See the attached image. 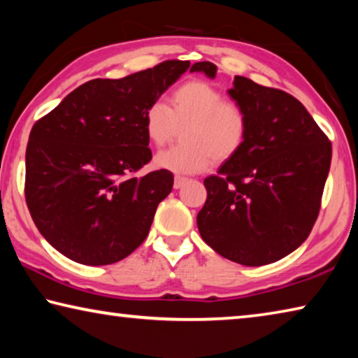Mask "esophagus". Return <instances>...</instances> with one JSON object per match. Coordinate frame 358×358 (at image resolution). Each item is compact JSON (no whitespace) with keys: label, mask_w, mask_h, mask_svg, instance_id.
Wrapping results in <instances>:
<instances>
[{"label":"esophagus","mask_w":358,"mask_h":358,"mask_svg":"<svg viewBox=\"0 0 358 358\" xmlns=\"http://www.w3.org/2000/svg\"><path fill=\"white\" fill-rule=\"evenodd\" d=\"M186 181H187L186 177H180V175H177V177H175V181H173V187H175V189H180V187L183 186Z\"/></svg>","instance_id":"esophagus-1"}]
</instances>
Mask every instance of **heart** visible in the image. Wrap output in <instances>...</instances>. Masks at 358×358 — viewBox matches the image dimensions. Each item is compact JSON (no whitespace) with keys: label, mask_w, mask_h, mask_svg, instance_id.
Returning <instances> with one entry per match:
<instances>
[{"label":"heart","mask_w":358,"mask_h":358,"mask_svg":"<svg viewBox=\"0 0 358 358\" xmlns=\"http://www.w3.org/2000/svg\"><path fill=\"white\" fill-rule=\"evenodd\" d=\"M171 107L153 101L143 113V129L150 143L164 147L177 136L185 143L156 155L159 169L175 173H197L217 162L229 161L245 147L250 118L238 102L226 99L220 88L191 78L169 96Z\"/></svg>","instance_id":"1"}]
</instances>
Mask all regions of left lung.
Instances as JSON below:
<instances>
[{"label": "left lung", "instance_id": "1", "mask_svg": "<svg viewBox=\"0 0 358 358\" xmlns=\"http://www.w3.org/2000/svg\"><path fill=\"white\" fill-rule=\"evenodd\" d=\"M216 76L199 62L191 72ZM230 98L245 108V147L203 180L207 201L197 215L205 243L232 262H276L308 238L330 171L331 143L299 99L235 76Z\"/></svg>", "mask_w": 358, "mask_h": 358}]
</instances>
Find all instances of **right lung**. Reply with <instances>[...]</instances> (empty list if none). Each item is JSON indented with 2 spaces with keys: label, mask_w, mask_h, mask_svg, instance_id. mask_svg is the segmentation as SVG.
<instances>
[{
  "label": "right lung",
  "mask_w": 358,
  "mask_h": 358,
  "mask_svg": "<svg viewBox=\"0 0 358 358\" xmlns=\"http://www.w3.org/2000/svg\"><path fill=\"white\" fill-rule=\"evenodd\" d=\"M187 68L167 59L117 80L94 78L34 123L25 199L42 237L63 256L108 265L147 238L173 175L136 177L151 161L143 113Z\"/></svg>",
  "instance_id": "obj_1"
}]
</instances>
